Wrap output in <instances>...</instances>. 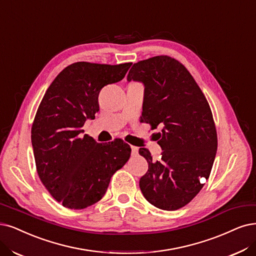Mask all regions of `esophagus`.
<instances>
[{
	"instance_id": "34e87169",
	"label": "esophagus",
	"mask_w": 256,
	"mask_h": 256,
	"mask_svg": "<svg viewBox=\"0 0 256 256\" xmlns=\"http://www.w3.org/2000/svg\"><path fill=\"white\" fill-rule=\"evenodd\" d=\"M130 148H132V154L133 155H138V148L137 146H130Z\"/></svg>"
}]
</instances>
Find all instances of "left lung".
Returning <instances> with one entry per match:
<instances>
[{
  "label": "left lung",
  "instance_id": "8db88e82",
  "mask_svg": "<svg viewBox=\"0 0 256 256\" xmlns=\"http://www.w3.org/2000/svg\"><path fill=\"white\" fill-rule=\"evenodd\" d=\"M132 80L144 85L142 121L162 126L159 162L148 150H139L148 164L140 190L156 208L178 210L200 193L202 178L206 180L213 166L217 134L210 106L192 74L168 56L135 63L128 74Z\"/></svg>",
  "mask_w": 256,
  "mask_h": 256
}]
</instances>
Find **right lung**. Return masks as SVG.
<instances>
[{"label": "right lung", "instance_id": "right-lung-1", "mask_svg": "<svg viewBox=\"0 0 256 256\" xmlns=\"http://www.w3.org/2000/svg\"><path fill=\"white\" fill-rule=\"evenodd\" d=\"M130 65L72 63L52 82L36 110L32 128L36 172L65 208L80 210L99 202L130 156L123 140L98 144L82 130L99 110L101 88L122 80Z\"/></svg>", "mask_w": 256, "mask_h": 256}]
</instances>
